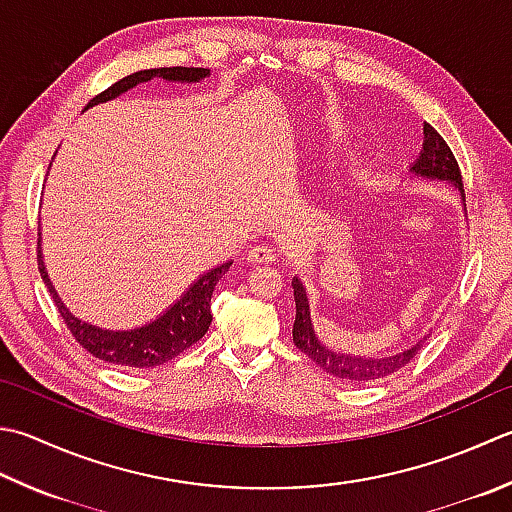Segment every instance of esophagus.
Listing matches in <instances>:
<instances>
[{"instance_id": "1", "label": "esophagus", "mask_w": 512, "mask_h": 512, "mask_svg": "<svg viewBox=\"0 0 512 512\" xmlns=\"http://www.w3.org/2000/svg\"><path fill=\"white\" fill-rule=\"evenodd\" d=\"M277 259V253L270 246H253L248 250V262L253 264H273Z\"/></svg>"}]
</instances>
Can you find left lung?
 Instances as JSON below:
<instances>
[{
	"mask_svg": "<svg viewBox=\"0 0 512 512\" xmlns=\"http://www.w3.org/2000/svg\"><path fill=\"white\" fill-rule=\"evenodd\" d=\"M410 170L422 177L453 182V186L462 193V199L466 202L462 170H459L453 150H450V146L444 142V137L439 135L430 124H424V150ZM293 288H295L293 342L308 359H313L319 368L326 370V373H330L337 379H344V382H350V384H366V382H375V379H384L386 375H393L399 368L408 366L410 359H415V355L422 350L426 337L419 339L415 346H410L402 350V353L390 355V357H355V355L333 353V350H328L324 344H319V339L315 337L313 324H310L306 288L297 277L293 279Z\"/></svg>",
	"mask_w": 512,
	"mask_h": 512,
	"instance_id": "left-lung-1",
	"label": "left lung"
}]
</instances>
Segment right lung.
<instances>
[{
	"label": "right lung",
	"mask_w": 512,
	"mask_h": 512,
	"mask_svg": "<svg viewBox=\"0 0 512 512\" xmlns=\"http://www.w3.org/2000/svg\"><path fill=\"white\" fill-rule=\"evenodd\" d=\"M208 75V68H193V66H170V68H148L137 70L133 75H126L113 86H108L104 93L95 95L86 108L95 106L99 102H108L117 95L126 93L142 82H148L153 77H164L168 82H199V79ZM233 262H226L202 275L197 282L190 286L182 295L177 304L170 306L162 317H157L153 324L135 328V330H102L97 326H90L82 319H77L68 313V308L57 297L53 284H50L48 273L44 268L42 250L37 253V266L42 279L46 282L50 295H53L59 315H62L70 335L75 342L86 348L90 355H95L102 362L115 364V366H128V368H155L162 366L170 359H175L179 353H184L199 339L206 335V330L213 322L210 315V297L219 279L226 273Z\"/></svg>",
	"instance_id": "1"
}]
</instances>
